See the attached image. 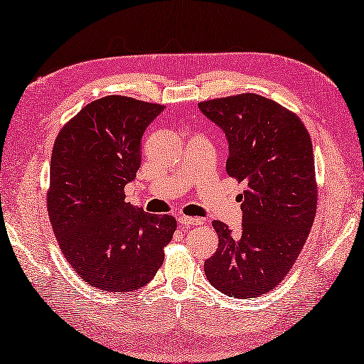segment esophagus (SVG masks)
<instances>
[{
  "label": "esophagus",
  "instance_id": "esophagus-1",
  "mask_svg": "<svg viewBox=\"0 0 364 364\" xmlns=\"http://www.w3.org/2000/svg\"><path fill=\"white\" fill-rule=\"evenodd\" d=\"M178 222H180L184 228H191V227H196V225H202V223H203L202 219H198V218H189V215H180V218H178Z\"/></svg>",
  "mask_w": 364,
  "mask_h": 364
}]
</instances>
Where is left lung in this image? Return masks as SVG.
Wrapping results in <instances>:
<instances>
[{"instance_id":"8db88e82","label":"left lung","mask_w":364,"mask_h":364,"mask_svg":"<svg viewBox=\"0 0 364 364\" xmlns=\"http://www.w3.org/2000/svg\"><path fill=\"white\" fill-rule=\"evenodd\" d=\"M198 107L228 139L227 173L247 183L241 230L213 222L219 247L205 261V274L230 297H258L284 280L313 227L311 137L296 112L257 94L206 100Z\"/></svg>"}]
</instances>
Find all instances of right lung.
I'll list each match as a JSON object with an SVG mask.
<instances>
[{
	"label": "right lung",
	"mask_w": 364,
	"mask_h": 364,
	"mask_svg": "<svg viewBox=\"0 0 364 364\" xmlns=\"http://www.w3.org/2000/svg\"><path fill=\"white\" fill-rule=\"evenodd\" d=\"M164 105L107 95L86 105L54 141L46 208L60 250L82 282L107 292L142 288L164 261L176 220L125 202L145 128Z\"/></svg>",
	"instance_id": "right-lung-1"
}]
</instances>
